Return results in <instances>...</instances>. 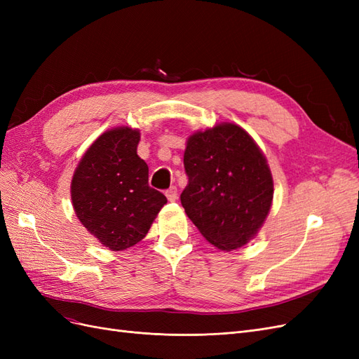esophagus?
<instances>
[{
    "mask_svg": "<svg viewBox=\"0 0 359 359\" xmlns=\"http://www.w3.org/2000/svg\"><path fill=\"white\" fill-rule=\"evenodd\" d=\"M166 198H168V201H170V202H175V201L178 199V190H177L175 186H172V187H169V189L166 190Z\"/></svg>",
    "mask_w": 359,
    "mask_h": 359,
    "instance_id": "1",
    "label": "esophagus"
}]
</instances>
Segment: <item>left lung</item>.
I'll list each match as a JSON object with an SVG mask.
<instances>
[{
    "label": "left lung",
    "mask_w": 359,
    "mask_h": 359,
    "mask_svg": "<svg viewBox=\"0 0 359 359\" xmlns=\"http://www.w3.org/2000/svg\"><path fill=\"white\" fill-rule=\"evenodd\" d=\"M184 169L189 178L181 203L212 245L235 250L264 224L273 201L266 158L245 130L220 124L190 136Z\"/></svg>",
    "instance_id": "8db88e82"
}]
</instances>
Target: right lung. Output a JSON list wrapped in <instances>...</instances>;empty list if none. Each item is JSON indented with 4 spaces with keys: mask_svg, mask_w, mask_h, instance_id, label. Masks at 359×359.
I'll return each mask as SVG.
<instances>
[{
    "mask_svg": "<svg viewBox=\"0 0 359 359\" xmlns=\"http://www.w3.org/2000/svg\"><path fill=\"white\" fill-rule=\"evenodd\" d=\"M139 132L119 127L103 133L82 157L72 180L81 223L115 252L142 241L168 202L149 187L148 165L136 153Z\"/></svg>",
    "mask_w": 359,
    "mask_h": 359,
    "instance_id": "add662e5",
    "label": "right lung"
}]
</instances>
